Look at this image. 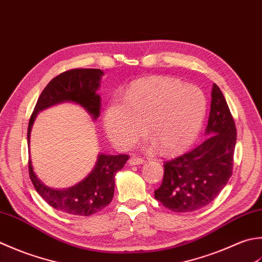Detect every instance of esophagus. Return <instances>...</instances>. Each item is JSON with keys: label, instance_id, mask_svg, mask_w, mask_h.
Masks as SVG:
<instances>
[{"label": "esophagus", "instance_id": "34e87169", "mask_svg": "<svg viewBox=\"0 0 262 262\" xmlns=\"http://www.w3.org/2000/svg\"><path fill=\"white\" fill-rule=\"evenodd\" d=\"M143 163H145V161H143L142 158H139V157H136V156H132L129 159L130 165H140V164H143Z\"/></svg>", "mask_w": 262, "mask_h": 262}]
</instances>
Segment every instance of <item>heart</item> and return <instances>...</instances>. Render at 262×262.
<instances>
[{"label":"heart","mask_w":262,"mask_h":262,"mask_svg":"<svg viewBox=\"0 0 262 262\" xmlns=\"http://www.w3.org/2000/svg\"><path fill=\"white\" fill-rule=\"evenodd\" d=\"M207 111L205 95L179 80L152 77L133 82L123 100H113L104 114L107 136L117 147L127 148L147 132L152 146L178 154L192 145Z\"/></svg>","instance_id":"obj_1"}]
</instances>
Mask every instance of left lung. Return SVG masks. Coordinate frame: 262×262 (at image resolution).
<instances>
[{
	"mask_svg": "<svg viewBox=\"0 0 262 262\" xmlns=\"http://www.w3.org/2000/svg\"><path fill=\"white\" fill-rule=\"evenodd\" d=\"M236 127L226 99L212 84L206 139L191 151L164 164L155 198L175 212L201 209L216 199L232 175Z\"/></svg>",
	"mask_w": 262,
	"mask_h": 262,
	"instance_id": "obj_1",
	"label": "left lung"
}]
</instances>
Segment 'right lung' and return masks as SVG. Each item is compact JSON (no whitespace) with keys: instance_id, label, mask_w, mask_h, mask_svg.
I'll list each match as a JSON object with an SVG mask.
<instances>
[{"instance_id":"obj_1","label":"right lung","mask_w":262,"mask_h":262,"mask_svg":"<svg viewBox=\"0 0 262 262\" xmlns=\"http://www.w3.org/2000/svg\"><path fill=\"white\" fill-rule=\"evenodd\" d=\"M104 72L99 69H73L52 79L37 100L28 124V146L30 132L37 114L53 105L71 101L86 110L93 120L100 113L99 88ZM127 155L99 154L95 167L86 179L69 189L56 190L45 185L37 178L29 159V176L36 191L54 209L73 216H90L111 204L114 195L115 174L124 167Z\"/></svg>"}]
</instances>
